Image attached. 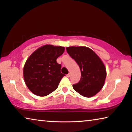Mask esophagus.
<instances>
[{"mask_svg": "<svg viewBox=\"0 0 132 132\" xmlns=\"http://www.w3.org/2000/svg\"><path fill=\"white\" fill-rule=\"evenodd\" d=\"M66 76H67V77H71V73H69L68 75H66Z\"/></svg>", "mask_w": 132, "mask_h": 132, "instance_id": "34e87169", "label": "esophagus"}]
</instances>
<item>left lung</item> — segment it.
Listing matches in <instances>:
<instances>
[{
	"label": "left lung",
	"mask_w": 132,
	"mask_h": 132,
	"mask_svg": "<svg viewBox=\"0 0 132 132\" xmlns=\"http://www.w3.org/2000/svg\"><path fill=\"white\" fill-rule=\"evenodd\" d=\"M80 68L81 79L73 84L74 90L84 97H92L101 90L106 78L104 64L95 52L86 46H69L66 48Z\"/></svg>",
	"instance_id": "8db88e82"
}]
</instances>
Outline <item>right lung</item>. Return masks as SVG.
I'll list each match as a JSON object with an SVG mask.
<instances>
[{
    "label": "right lung",
    "mask_w": 132,
    "mask_h": 132,
    "mask_svg": "<svg viewBox=\"0 0 132 132\" xmlns=\"http://www.w3.org/2000/svg\"><path fill=\"white\" fill-rule=\"evenodd\" d=\"M64 52V47L46 45L38 48L28 57L23 68V78L31 92L45 96L54 92L65 75L61 73L57 58Z\"/></svg>",
    "instance_id": "obj_1"
}]
</instances>
